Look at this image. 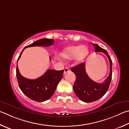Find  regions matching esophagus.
Returning <instances> with one entry per match:
<instances>
[{
    "label": "esophagus",
    "mask_w": 129,
    "mask_h": 129,
    "mask_svg": "<svg viewBox=\"0 0 129 129\" xmlns=\"http://www.w3.org/2000/svg\"><path fill=\"white\" fill-rule=\"evenodd\" d=\"M69 72V69L68 68H65V69H64V74H66V73H67L68 72Z\"/></svg>",
    "instance_id": "34e87169"
}]
</instances>
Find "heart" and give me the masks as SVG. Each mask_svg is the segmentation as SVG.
I'll return each mask as SVG.
<instances>
[{"label":"heart","mask_w":129,"mask_h":129,"mask_svg":"<svg viewBox=\"0 0 129 129\" xmlns=\"http://www.w3.org/2000/svg\"><path fill=\"white\" fill-rule=\"evenodd\" d=\"M88 49L85 46H72L65 48L60 53L63 59L69 60L73 58L77 63L82 61L88 55Z\"/></svg>","instance_id":"b5f03b06"}]
</instances>
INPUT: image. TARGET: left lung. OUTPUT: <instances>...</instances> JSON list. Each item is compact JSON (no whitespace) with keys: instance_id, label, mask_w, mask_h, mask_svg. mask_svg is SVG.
I'll return each instance as SVG.
<instances>
[{"instance_id":"1","label":"left lung","mask_w":129,"mask_h":129,"mask_svg":"<svg viewBox=\"0 0 129 129\" xmlns=\"http://www.w3.org/2000/svg\"><path fill=\"white\" fill-rule=\"evenodd\" d=\"M92 44L95 48V52H103L108 57L110 73L109 76L103 83H99L92 81L88 76L85 71V62L72 68L71 71L76 76V81L73 86L74 92L79 99L86 103L95 102L103 96L108 90L112 79V61L111 57L106 50L96 44L92 43Z\"/></svg>"}]
</instances>
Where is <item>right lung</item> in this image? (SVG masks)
Returning a JSON list of instances; mask_svg holds the SVG:
<instances>
[{"mask_svg":"<svg viewBox=\"0 0 129 129\" xmlns=\"http://www.w3.org/2000/svg\"><path fill=\"white\" fill-rule=\"evenodd\" d=\"M53 42V39L42 38L26 46L21 52L17 62L26 48L35 46L47 47L52 45ZM64 72V70L48 69L41 77L36 79H30L21 76L17 64L16 77L20 88L26 96L36 102H42L48 100L53 95L58 83L62 78Z\"/></svg>","mask_w":129,"mask_h":129,"instance_id":"right-lung-1","label":"right lung"}]
</instances>
